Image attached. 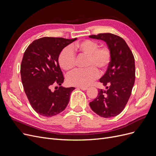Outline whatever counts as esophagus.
<instances>
[{
  "mask_svg": "<svg viewBox=\"0 0 156 156\" xmlns=\"http://www.w3.org/2000/svg\"><path fill=\"white\" fill-rule=\"evenodd\" d=\"M79 88H80V89H81L82 90H87L88 88H87V87H79Z\"/></svg>",
  "mask_w": 156,
  "mask_h": 156,
  "instance_id": "esophagus-1",
  "label": "esophagus"
}]
</instances>
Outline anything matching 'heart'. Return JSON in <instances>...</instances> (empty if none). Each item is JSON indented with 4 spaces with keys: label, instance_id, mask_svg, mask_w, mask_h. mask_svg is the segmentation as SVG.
I'll list each match as a JSON object with an SVG mask.
<instances>
[{
    "label": "heart",
    "instance_id": "1",
    "mask_svg": "<svg viewBox=\"0 0 156 156\" xmlns=\"http://www.w3.org/2000/svg\"><path fill=\"white\" fill-rule=\"evenodd\" d=\"M73 52L87 56L84 69H78L68 75L67 81L70 85L85 87L99 75L97 69L104 72L111 60V53L107 47L99 48L97 41L85 40L75 44L72 48H66L58 56V63L63 69L70 72L75 68V56Z\"/></svg>",
    "mask_w": 156,
    "mask_h": 156
}]
</instances>
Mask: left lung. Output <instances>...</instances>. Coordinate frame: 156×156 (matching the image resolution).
Masks as SVG:
<instances>
[{
    "instance_id": "obj_1",
    "label": "left lung",
    "mask_w": 156,
    "mask_h": 156,
    "mask_svg": "<svg viewBox=\"0 0 156 156\" xmlns=\"http://www.w3.org/2000/svg\"><path fill=\"white\" fill-rule=\"evenodd\" d=\"M89 37L106 42L111 53L107 72L100 79L107 90L99 89L97 98L89 105L99 116L114 117L124 110L131 96L135 79L134 56L125 40L119 36L102 33Z\"/></svg>"
}]
</instances>
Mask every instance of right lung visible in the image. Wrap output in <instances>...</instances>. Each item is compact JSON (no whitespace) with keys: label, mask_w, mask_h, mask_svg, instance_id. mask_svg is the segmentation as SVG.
I'll use <instances>...</instances> for the list:
<instances>
[{"label":"right lung","mask_w":156,"mask_h":156,"mask_svg":"<svg viewBox=\"0 0 156 156\" xmlns=\"http://www.w3.org/2000/svg\"><path fill=\"white\" fill-rule=\"evenodd\" d=\"M76 40L44 37L34 40L25 51L20 71L22 84L33 109L41 116L58 115L68 104L74 87L61 86L54 92L50 88L53 84L60 86L64 82L58 56Z\"/></svg>","instance_id":"add662e5"}]
</instances>
